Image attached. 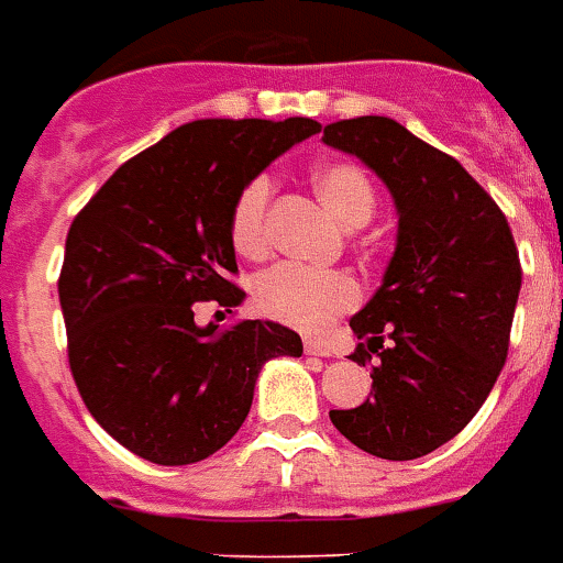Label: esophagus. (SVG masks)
Returning a JSON list of instances; mask_svg holds the SVG:
<instances>
[{
  "label": "esophagus",
  "instance_id": "1",
  "mask_svg": "<svg viewBox=\"0 0 563 563\" xmlns=\"http://www.w3.org/2000/svg\"><path fill=\"white\" fill-rule=\"evenodd\" d=\"M305 352L313 354V357H331V349L322 343H317V340H305Z\"/></svg>",
  "mask_w": 563,
  "mask_h": 563
}]
</instances>
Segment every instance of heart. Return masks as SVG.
<instances>
[{
    "instance_id": "b5f03b06",
    "label": "heart",
    "mask_w": 563,
    "mask_h": 563,
    "mask_svg": "<svg viewBox=\"0 0 563 563\" xmlns=\"http://www.w3.org/2000/svg\"><path fill=\"white\" fill-rule=\"evenodd\" d=\"M310 186L343 227H363L375 211V188L354 162H322L310 170ZM229 241L244 258H264L269 250V179H250L229 214ZM255 308L264 317L299 331H322L340 313L357 308L360 287L343 269L276 264L255 282Z\"/></svg>"
}]
</instances>
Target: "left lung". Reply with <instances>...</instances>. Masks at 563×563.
Here are the masks:
<instances>
[{"mask_svg": "<svg viewBox=\"0 0 563 563\" xmlns=\"http://www.w3.org/2000/svg\"><path fill=\"white\" fill-rule=\"evenodd\" d=\"M322 142L363 159L398 206L384 285L352 317L354 363H372V398L331 409L360 451L418 460L451 442L483 407L509 354L520 255L509 220L460 162L398 121L325 124Z\"/></svg>", "mask_w": 563, "mask_h": 563, "instance_id": "obj_1", "label": "left lung"}]
</instances>
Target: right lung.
Wrapping results in <instances>:
<instances>
[{
	"mask_svg": "<svg viewBox=\"0 0 563 563\" xmlns=\"http://www.w3.org/2000/svg\"><path fill=\"white\" fill-rule=\"evenodd\" d=\"M313 119H200L128 159L71 220L57 278L69 368L98 424L156 465L220 451L253 407L264 360L299 357L290 328L195 322V302L244 290L229 214L241 188Z\"/></svg>",
	"mask_w": 563,
	"mask_h": 563,
	"instance_id": "right-lung-1",
	"label": "right lung"
}]
</instances>
